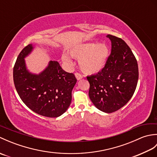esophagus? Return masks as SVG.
<instances>
[{
    "instance_id": "esophagus-1",
    "label": "esophagus",
    "mask_w": 157,
    "mask_h": 157,
    "mask_svg": "<svg viewBox=\"0 0 157 157\" xmlns=\"http://www.w3.org/2000/svg\"><path fill=\"white\" fill-rule=\"evenodd\" d=\"M75 78H77V79H78V80H79V79H82V78H83V76L80 74V73H79L78 72L75 73Z\"/></svg>"
}]
</instances>
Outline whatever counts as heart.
I'll list each match as a JSON object with an SVG mask.
<instances>
[{
  "label": "heart",
  "instance_id": "b5f03b06",
  "mask_svg": "<svg viewBox=\"0 0 157 157\" xmlns=\"http://www.w3.org/2000/svg\"><path fill=\"white\" fill-rule=\"evenodd\" d=\"M109 53L108 46L104 42H88L76 46L70 51L73 58L79 60V67L83 72L93 74L104 67ZM63 61L69 66H73L71 57L66 53L62 55Z\"/></svg>",
  "mask_w": 157,
  "mask_h": 157
}]
</instances>
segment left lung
I'll return each instance as SVG.
<instances>
[{
	"instance_id": "8db88e82",
	"label": "left lung",
	"mask_w": 157,
	"mask_h": 157,
	"mask_svg": "<svg viewBox=\"0 0 157 157\" xmlns=\"http://www.w3.org/2000/svg\"><path fill=\"white\" fill-rule=\"evenodd\" d=\"M111 53L97 74L87 77L89 96L96 108L111 113L127 104L136 90L138 80L137 60L129 46L117 36L108 34Z\"/></svg>"
}]
</instances>
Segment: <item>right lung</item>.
I'll return each instance as SVG.
<instances>
[{
  "label": "right lung",
  "instance_id": "add662e5",
  "mask_svg": "<svg viewBox=\"0 0 157 157\" xmlns=\"http://www.w3.org/2000/svg\"><path fill=\"white\" fill-rule=\"evenodd\" d=\"M31 44L18 55L13 67V81L20 98L32 111L47 117L63 114L71 102V91L77 79L73 73L63 70L57 61H50L39 75L29 73L25 56L32 51Z\"/></svg>",
  "mask_w": 157,
  "mask_h": 157
}]
</instances>
